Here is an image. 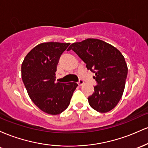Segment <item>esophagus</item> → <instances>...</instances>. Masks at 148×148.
<instances>
[{"label": "esophagus", "mask_w": 148, "mask_h": 148, "mask_svg": "<svg viewBox=\"0 0 148 148\" xmlns=\"http://www.w3.org/2000/svg\"><path fill=\"white\" fill-rule=\"evenodd\" d=\"M83 84H84V81H82V80H79V81H78V85H79V86H81Z\"/></svg>", "instance_id": "obj_1"}]
</instances>
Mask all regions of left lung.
Here are the masks:
<instances>
[{
    "label": "left lung",
    "instance_id": "1",
    "mask_svg": "<svg viewBox=\"0 0 148 148\" xmlns=\"http://www.w3.org/2000/svg\"><path fill=\"white\" fill-rule=\"evenodd\" d=\"M67 50L74 51L95 74L97 85L88 98L90 106L99 113L115 108L123 96L128 72L123 54L102 40L90 38L72 44Z\"/></svg>",
    "mask_w": 148,
    "mask_h": 148
}]
</instances>
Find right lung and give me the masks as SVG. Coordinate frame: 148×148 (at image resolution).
Wrapping results in <instances>:
<instances>
[{"label": "right lung", "instance_id": "1", "mask_svg": "<svg viewBox=\"0 0 148 148\" xmlns=\"http://www.w3.org/2000/svg\"><path fill=\"white\" fill-rule=\"evenodd\" d=\"M69 45L53 42L40 44L27 54L21 64V78L28 95L48 114L63 112L78 86L74 82H56L59 59Z\"/></svg>", "mask_w": 148, "mask_h": 148}]
</instances>
